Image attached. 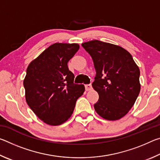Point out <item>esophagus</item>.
Segmentation results:
<instances>
[{
  "instance_id": "1",
  "label": "esophagus",
  "mask_w": 160,
  "mask_h": 160,
  "mask_svg": "<svg viewBox=\"0 0 160 160\" xmlns=\"http://www.w3.org/2000/svg\"><path fill=\"white\" fill-rule=\"evenodd\" d=\"M85 90L87 91H90L92 90V87L91 84H88V85H85Z\"/></svg>"
}]
</instances>
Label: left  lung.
I'll return each instance as SVG.
<instances>
[{
	"label": "left lung",
	"mask_w": 160,
	"mask_h": 160,
	"mask_svg": "<svg viewBox=\"0 0 160 160\" xmlns=\"http://www.w3.org/2000/svg\"><path fill=\"white\" fill-rule=\"evenodd\" d=\"M94 62L92 88L99 94L94 104L98 114L116 121L131 109L140 93V70L128 51L109 43L92 40L82 44Z\"/></svg>",
	"instance_id": "obj_1"
}]
</instances>
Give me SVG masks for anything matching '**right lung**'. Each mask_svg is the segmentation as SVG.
<instances>
[{
  "mask_svg": "<svg viewBox=\"0 0 160 160\" xmlns=\"http://www.w3.org/2000/svg\"><path fill=\"white\" fill-rule=\"evenodd\" d=\"M79 48L78 44L55 43L32 61L27 69L23 82L26 102L48 125L66 122L85 91L83 85L74 83V75L68 67V62Z\"/></svg>",
  "mask_w": 160,
  "mask_h": 160,
  "instance_id": "obj_1",
  "label": "right lung"
}]
</instances>
